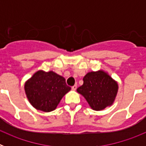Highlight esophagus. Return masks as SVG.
<instances>
[{
	"mask_svg": "<svg viewBox=\"0 0 146 146\" xmlns=\"http://www.w3.org/2000/svg\"><path fill=\"white\" fill-rule=\"evenodd\" d=\"M72 90H73V91H75L76 89H77V86H76V85H74V86H73L72 87Z\"/></svg>",
	"mask_w": 146,
	"mask_h": 146,
	"instance_id": "esophagus-1",
	"label": "esophagus"
}]
</instances>
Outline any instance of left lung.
I'll return each mask as SVG.
<instances>
[{
    "instance_id": "left-lung-1",
    "label": "left lung",
    "mask_w": 146,
    "mask_h": 146,
    "mask_svg": "<svg viewBox=\"0 0 146 146\" xmlns=\"http://www.w3.org/2000/svg\"><path fill=\"white\" fill-rule=\"evenodd\" d=\"M118 84L103 71L88 72L83 77V85L77 89L94 110H102L113 103Z\"/></svg>"
}]
</instances>
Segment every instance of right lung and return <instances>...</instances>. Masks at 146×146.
<instances>
[{
	"label": "right lung",
	"mask_w": 146,
	"mask_h": 146,
	"mask_svg": "<svg viewBox=\"0 0 146 146\" xmlns=\"http://www.w3.org/2000/svg\"><path fill=\"white\" fill-rule=\"evenodd\" d=\"M71 88L64 77L53 72L38 71L25 84V91L30 103L36 109L52 111Z\"/></svg>",
	"instance_id": "obj_1"
}]
</instances>
